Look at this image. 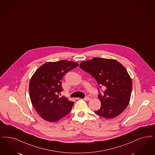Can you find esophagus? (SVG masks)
<instances>
[{
  "mask_svg": "<svg viewBox=\"0 0 155 155\" xmlns=\"http://www.w3.org/2000/svg\"><path fill=\"white\" fill-rule=\"evenodd\" d=\"M91 98L90 97H85L84 100H85V101H89V100H91Z\"/></svg>",
  "mask_w": 155,
  "mask_h": 155,
  "instance_id": "34e87169",
  "label": "esophagus"
}]
</instances>
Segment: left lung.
Returning <instances> with one entry per match:
<instances>
[{
    "instance_id": "obj_1",
    "label": "left lung",
    "mask_w": 155,
    "mask_h": 155,
    "mask_svg": "<svg viewBox=\"0 0 155 155\" xmlns=\"http://www.w3.org/2000/svg\"><path fill=\"white\" fill-rule=\"evenodd\" d=\"M80 67L105 87L104 94L99 95L101 107L94 112L105 119L122 113L129 103L132 89L131 78L124 66L115 59L94 58L81 62Z\"/></svg>"
}]
</instances>
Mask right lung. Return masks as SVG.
<instances>
[{"mask_svg":"<svg viewBox=\"0 0 155 155\" xmlns=\"http://www.w3.org/2000/svg\"><path fill=\"white\" fill-rule=\"evenodd\" d=\"M78 65L76 62L64 60L46 62L32 75L29 86L30 99L41 118L55 122L70 111L74 102L64 96L60 97L59 94L63 91L64 75Z\"/></svg>","mask_w":155,"mask_h":155,"instance_id":"obj_1","label":"right lung"}]
</instances>
